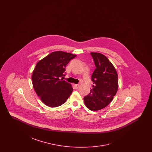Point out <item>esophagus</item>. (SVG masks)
Listing matches in <instances>:
<instances>
[{
	"label": "esophagus",
	"instance_id": "esophagus-1",
	"mask_svg": "<svg viewBox=\"0 0 152 152\" xmlns=\"http://www.w3.org/2000/svg\"><path fill=\"white\" fill-rule=\"evenodd\" d=\"M79 84H75V87L76 89H78V88H79Z\"/></svg>",
	"mask_w": 152,
	"mask_h": 152
}]
</instances>
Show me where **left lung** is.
I'll return each mask as SVG.
<instances>
[{
    "instance_id": "8db88e82",
    "label": "left lung",
    "mask_w": 152,
    "mask_h": 152,
    "mask_svg": "<svg viewBox=\"0 0 152 152\" xmlns=\"http://www.w3.org/2000/svg\"><path fill=\"white\" fill-rule=\"evenodd\" d=\"M96 69L92 75L94 82L90 93L84 97V104L93 111L105 108L118 90V75L115 66L103 54L91 52Z\"/></svg>"
}]
</instances>
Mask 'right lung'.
I'll use <instances>...</instances> for the list:
<instances>
[{"label":"right lung","instance_id":"1","mask_svg":"<svg viewBox=\"0 0 152 152\" xmlns=\"http://www.w3.org/2000/svg\"><path fill=\"white\" fill-rule=\"evenodd\" d=\"M76 56L71 53L55 51L39 60L32 75L33 87L40 100L50 107L65 102L73 91L72 85L63 80L65 66Z\"/></svg>","mask_w":152,"mask_h":152}]
</instances>
